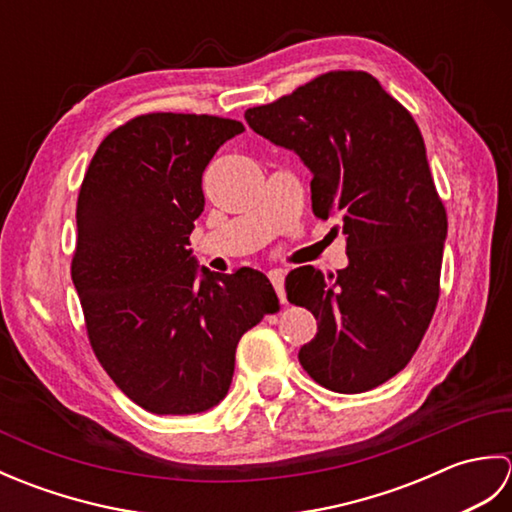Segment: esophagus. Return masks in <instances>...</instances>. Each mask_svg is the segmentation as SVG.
Returning a JSON list of instances; mask_svg holds the SVG:
<instances>
[{
  "mask_svg": "<svg viewBox=\"0 0 512 512\" xmlns=\"http://www.w3.org/2000/svg\"><path fill=\"white\" fill-rule=\"evenodd\" d=\"M268 277H270V281H273V286H275V292H277L279 301H281V303H286V290H284V270H270Z\"/></svg>",
  "mask_w": 512,
  "mask_h": 512,
  "instance_id": "esophagus-1",
  "label": "esophagus"
}]
</instances>
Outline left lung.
<instances>
[{"label":"left lung","instance_id":"1","mask_svg":"<svg viewBox=\"0 0 512 512\" xmlns=\"http://www.w3.org/2000/svg\"><path fill=\"white\" fill-rule=\"evenodd\" d=\"M244 116L310 169L314 215L336 217L347 242L336 275L286 277L288 301L319 323L299 363L336 394L383 385L418 350L440 295L447 213L416 121L367 72L321 74Z\"/></svg>","mask_w":512,"mask_h":512}]
</instances>
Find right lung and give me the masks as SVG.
I'll list each match as a JSON object with an SVG mask.
<instances>
[{"instance_id": "right-lung-1", "label": "right lung", "mask_w": 512, "mask_h": 512, "mask_svg": "<svg viewBox=\"0 0 512 512\" xmlns=\"http://www.w3.org/2000/svg\"><path fill=\"white\" fill-rule=\"evenodd\" d=\"M242 132L217 116H138L103 140L81 184L72 281L92 350L129 400L160 416L220 405L242 334L279 308L264 273H211L189 248L202 173Z\"/></svg>"}]
</instances>
